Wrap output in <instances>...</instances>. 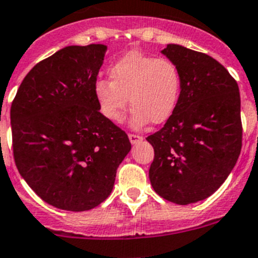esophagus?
Segmentation results:
<instances>
[{
	"instance_id": "obj_1",
	"label": "esophagus",
	"mask_w": 258,
	"mask_h": 258,
	"mask_svg": "<svg viewBox=\"0 0 258 258\" xmlns=\"http://www.w3.org/2000/svg\"><path fill=\"white\" fill-rule=\"evenodd\" d=\"M128 139H130V141H131L132 145H135V144H137V142L142 141L141 136H139V135H134V134H130Z\"/></svg>"
}]
</instances>
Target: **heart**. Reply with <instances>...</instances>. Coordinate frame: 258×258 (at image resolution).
Returning a JSON list of instances; mask_svg holds the SVG:
<instances>
[{"label": "heart", "mask_w": 258, "mask_h": 258, "mask_svg": "<svg viewBox=\"0 0 258 258\" xmlns=\"http://www.w3.org/2000/svg\"><path fill=\"white\" fill-rule=\"evenodd\" d=\"M108 76L109 82H96L93 93L99 112L109 122H122L128 101L135 128L149 122L164 123L172 116L181 92V74L171 60L130 51L112 64Z\"/></svg>", "instance_id": "obj_1"}]
</instances>
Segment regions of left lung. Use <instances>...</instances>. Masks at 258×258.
I'll use <instances>...</instances> for the list:
<instances>
[{"label":"left lung","mask_w":258,"mask_h":258,"mask_svg":"<svg viewBox=\"0 0 258 258\" xmlns=\"http://www.w3.org/2000/svg\"><path fill=\"white\" fill-rule=\"evenodd\" d=\"M161 54L179 68L181 92L172 116L146 139L155 151L149 177L161 198L186 206L211 197L233 170L242 147L241 97L209 55L177 44Z\"/></svg>","instance_id":"obj_1"}]
</instances>
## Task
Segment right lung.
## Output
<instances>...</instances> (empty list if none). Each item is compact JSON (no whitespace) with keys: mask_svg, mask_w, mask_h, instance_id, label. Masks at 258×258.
I'll list each match as a JSON object with an SVG mask.
<instances>
[{"mask_svg":"<svg viewBox=\"0 0 258 258\" xmlns=\"http://www.w3.org/2000/svg\"><path fill=\"white\" fill-rule=\"evenodd\" d=\"M107 45H71L37 62L11 106L20 175L55 208L84 212L103 203L131 150L127 135L98 109L93 88Z\"/></svg>","mask_w":258,"mask_h":258,"instance_id":"right-lung-1","label":"right lung"}]
</instances>
